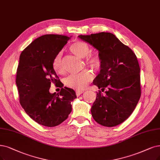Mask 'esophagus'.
Returning a JSON list of instances; mask_svg holds the SVG:
<instances>
[{
    "label": "esophagus",
    "instance_id": "34e87169",
    "mask_svg": "<svg viewBox=\"0 0 160 160\" xmlns=\"http://www.w3.org/2000/svg\"><path fill=\"white\" fill-rule=\"evenodd\" d=\"M82 93H84V91H82V90H76V94L77 96H80Z\"/></svg>",
    "mask_w": 160,
    "mask_h": 160
}]
</instances>
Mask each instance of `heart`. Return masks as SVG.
I'll use <instances>...</instances> for the list:
<instances>
[{
    "instance_id": "obj_1",
    "label": "heart",
    "mask_w": 160,
    "mask_h": 160,
    "mask_svg": "<svg viewBox=\"0 0 160 160\" xmlns=\"http://www.w3.org/2000/svg\"><path fill=\"white\" fill-rule=\"evenodd\" d=\"M70 49L74 55L78 57L82 58H86L85 63L87 66L95 70H98L102 67V58L97 53L91 54L90 46L84 41H76L70 45ZM52 66L55 70L58 73H64V68L62 62V51H59L55 55L52 61ZM93 78V74L89 70H86L78 74L70 75L65 79L64 84L69 88L82 90L85 89L92 81Z\"/></svg>"
}]
</instances>
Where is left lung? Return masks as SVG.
Listing matches in <instances>:
<instances>
[{
    "label": "left lung",
    "instance_id": "obj_1",
    "mask_svg": "<svg viewBox=\"0 0 160 160\" xmlns=\"http://www.w3.org/2000/svg\"><path fill=\"white\" fill-rule=\"evenodd\" d=\"M99 51L102 65L93 81L99 92L91 108L93 118L104 127L117 126L127 119L140 96V68L137 56L113 33L78 35ZM106 90L105 95L101 92Z\"/></svg>",
    "mask_w": 160,
    "mask_h": 160
}]
</instances>
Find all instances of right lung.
<instances>
[{"label": "right lung", "mask_w": 160, "mask_h": 160, "mask_svg": "<svg viewBox=\"0 0 160 160\" xmlns=\"http://www.w3.org/2000/svg\"><path fill=\"white\" fill-rule=\"evenodd\" d=\"M70 37L57 34L42 35L23 50L16 72L19 101L26 113L39 125L53 127L66 120L76 98L70 88L63 87L52 66L55 55ZM53 83L61 88L58 93L49 92Z\"/></svg>", "instance_id": "obj_1"}]
</instances>
